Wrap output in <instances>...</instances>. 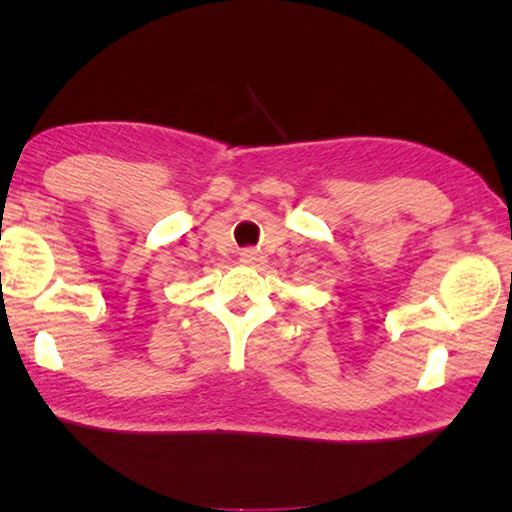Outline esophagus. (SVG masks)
Listing matches in <instances>:
<instances>
[{
	"label": "esophagus",
	"instance_id": "obj_1",
	"mask_svg": "<svg viewBox=\"0 0 512 512\" xmlns=\"http://www.w3.org/2000/svg\"><path fill=\"white\" fill-rule=\"evenodd\" d=\"M239 262L246 264V266H262L266 262V257L262 250H255V248H246L239 253Z\"/></svg>",
	"mask_w": 512,
	"mask_h": 512
}]
</instances>
